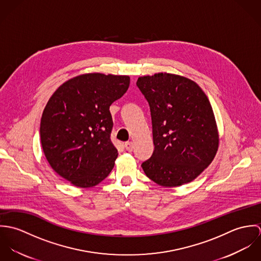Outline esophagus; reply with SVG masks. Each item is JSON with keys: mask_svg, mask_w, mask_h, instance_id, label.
Returning <instances> with one entry per match:
<instances>
[{"mask_svg": "<svg viewBox=\"0 0 261 261\" xmlns=\"http://www.w3.org/2000/svg\"><path fill=\"white\" fill-rule=\"evenodd\" d=\"M124 147H125V149H126L127 151H132V150L134 149V145H133L132 142L125 143V144H124Z\"/></svg>", "mask_w": 261, "mask_h": 261, "instance_id": "1", "label": "esophagus"}]
</instances>
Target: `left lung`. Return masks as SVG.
Instances as JSON below:
<instances>
[{
  "label": "left lung",
  "mask_w": 261,
  "mask_h": 261,
  "mask_svg": "<svg viewBox=\"0 0 261 261\" xmlns=\"http://www.w3.org/2000/svg\"><path fill=\"white\" fill-rule=\"evenodd\" d=\"M137 85L148 100L154 149L142 168L163 187L195 180L214 160L219 134L210 101L193 80L167 72L142 76Z\"/></svg>",
  "instance_id": "obj_1"
}]
</instances>
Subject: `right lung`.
Listing matches in <instances>:
<instances>
[{
    "label": "right lung",
    "instance_id": "1",
    "mask_svg": "<svg viewBox=\"0 0 261 261\" xmlns=\"http://www.w3.org/2000/svg\"><path fill=\"white\" fill-rule=\"evenodd\" d=\"M127 75L85 73L61 84L49 98L40 123L51 168L79 188H92L112 172L117 149L111 140L110 107L129 86Z\"/></svg>",
    "mask_w": 261,
    "mask_h": 261
}]
</instances>
